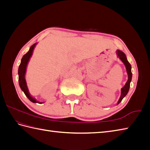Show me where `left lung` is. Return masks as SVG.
I'll use <instances>...</instances> for the list:
<instances>
[{"label":"left lung","instance_id":"1","mask_svg":"<svg viewBox=\"0 0 150 150\" xmlns=\"http://www.w3.org/2000/svg\"><path fill=\"white\" fill-rule=\"evenodd\" d=\"M116 54L117 55V56L119 57V58L120 59L121 61L123 62L124 66H125L127 74H128V81H127L125 85L124 86V87L121 88L120 97L119 98V100L117 102V105H118L121 101H122L123 98L125 97L126 95L128 93L129 87H130V82H131L132 79V66L129 64V62L128 61V60H127L125 53L122 52V51L117 50L116 51Z\"/></svg>","mask_w":150,"mask_h":150}]
</instances>
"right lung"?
I'll return each mask as SVG.
<instances>
[{
    "label": "right lung",
    "instance_id": "right-lung-1",
    "mask_svg": "<svg viewBox=\"0 0 150 150\" xmlns=\"http://www.w3.org/2000/svg\"><path fill=\"white\" fill-rule=\"evenodd\" d=\"M37 43H35L33 44L32 46L30 47L29 51L25 54V55L22 57L21 59V62L20 64V66L18 67V83L19 86H20V88L22 90V91L24 92V94L26 95V96L28 98L31 102H32L33 103H39V104H42L44 102H39L35 98L31 96L30 94L29 90H28L26 78H25V75H26V69H27V66L28 64V62H29L30 58L33 55V50L35 47Z\"/></svg>",
    "mask_w": 150,
    "mask_h": 150
}]
</instances>
